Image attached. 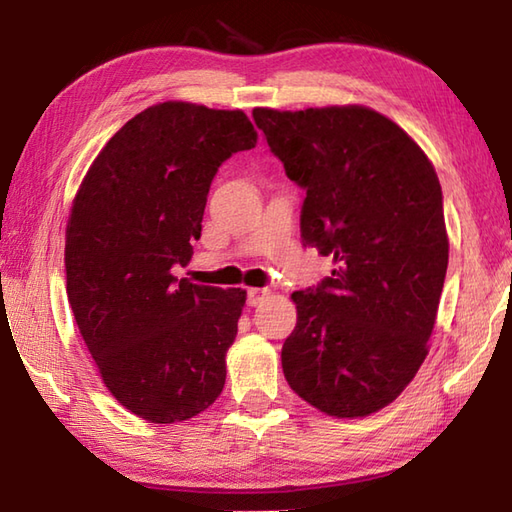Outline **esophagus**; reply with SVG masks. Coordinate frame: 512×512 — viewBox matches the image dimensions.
Here are the masks:
<instances>
[{
  "instance_id": "34e87169",
  "label": "esophagus",
  "mask_w": 512,
  "mask_h": 512,
  "mask_svg": "<svg viewBox=\"0 0 512 512\" xmlns=\"http://www.w3.org/2000/svg\"><path fill=\"white\" fill-rule=\"evenodd\" d=\"M268 297H270L268 288H248V306H259V303Z\"/></svg>"
}]
</instances>
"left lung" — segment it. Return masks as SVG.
<instances>
[{"label": "left lung", "mask_w": 512, "mask_h": 512, "mask_svg": "<svg viewBox=\"0 0 512 512\" xmlns=\"http://www.w3.org/2000/svg\"><path fill=\"white\" fill-rule=\"evenodd\" d=\"M253 118L306 189L303 242L334 264L317 290L292 292L297 328L281 350L284 376L332 418L372 416L429 354L449 264L438 173L372 107H255Z\"/></svg>", "instance_id": "1"}]
</instances>
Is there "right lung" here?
<instances>
[{
  "label": "right lung",
  "mask_w": 512,
  "mask_h": 512,
  "mask_svg": "<svg viewBox=\"0 0 512 512\" xmlns=\"http://www.w3.org/2000/svg\"><path fill=\"white\" fill-rule=\"evenodd\" d=\"M242 110L165 101L107 140L72 200L65 284L107 391L134 416L173 424L209 409L226 383L246 290L178 279L202 235L217 167L253 149Z\"/></svg>",
  "instance_id": "1"
}]
</instances>
